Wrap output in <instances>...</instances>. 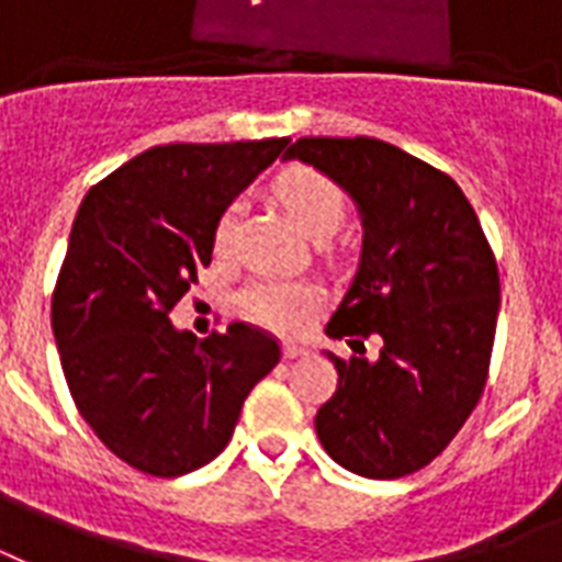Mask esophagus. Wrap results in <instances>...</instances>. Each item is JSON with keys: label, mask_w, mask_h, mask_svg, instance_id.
Wrapping results in <instances>:
<instances>
[{"label": "esophagus", "mask_w": 562, "mask_h": 562, "mask_svg": "<svg viewBox=\"0 0 562 562\" xmlns=\"http://www.w3.org/2000/svg\"><path fill=\"white\" fill-rule=\"evenodd\" d=\"M307 356V346L302 344H284V358L286 361H293V358H302Z\"/></svg>", "instance_id": "1"}]
</instances>
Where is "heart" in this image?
<instances>
[{
	"mask_svg": "<svg viewBox=\"0 0 562 562\" xmlns=\"http://www.w3.org/2000/svg\"><path fill=\"white\" fill-rule=\"evenodd\" d=\"M276 195L314 239L331 236L344 222L346 198L340 186L311 166L284 168L276 177ZM236 227H239V204L231 201L218 213L216 227H213V246L218 255H227L234 248ZM316 305H319V293L314 286L281 281V278H263L243 293V311L257 326L284 331V335L305 326Z\"/></svg>",
	"mask_w": 562,
	"mask_h": 562,
	"instance_id": "1",
	"label": "heart"
}]
</instances>
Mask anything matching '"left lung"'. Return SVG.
Instances as JSON below:
<instances>
[{
	"mask_svg": "<svg viewBox=\"0 0 562 562\" xmlns=\"http://www.w3.org/2000/svg\"><path fill=\"white\" fill-rule=\"evenodd\" d=\"M284 159L331 177L364 227L356 278L326 326L361 356H331L337 391L316 412L319 445L370 480L415 474L486 387L501 307L495 255L462 189L387 142L299 138ZM367 336L383 340L373 362Z\"/></svg>",
	"mask_w": 562,
	"mask_h": 562,
	"instance_id": "obj_1",
	"label": "left lung"
}]
</instances>
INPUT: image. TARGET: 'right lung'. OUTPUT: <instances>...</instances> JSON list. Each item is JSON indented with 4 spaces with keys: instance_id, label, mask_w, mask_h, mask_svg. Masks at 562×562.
<instances>
[{
    "instance_id": "obj_1",
    "label": "right lung",
    "mask_w": 562,
    "mask_h": 562,
    "mask_svg": "<svg viewBox=\"0 0 562 562\" xmlns=\"http://www.w3.org/2000/svg\"><path fill=\"white\" fill-rule=\"evenodd\" d=\"M290 138L162 145L91 189L76 213L53 293V335L86 424L117 459L154 476L213 462L281 346L231 323L198 340L171 326L213 260L218 213Z\"/></svg>"
}]
</instances>
